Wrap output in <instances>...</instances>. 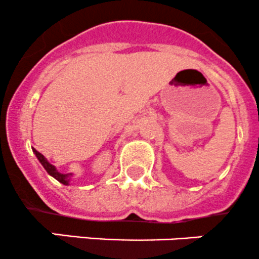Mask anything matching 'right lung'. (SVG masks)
<instances>
[{
	"mask_svg": "<svg viewBox=\"0 0 259 259\" xmlns=\"http://www.w3.org/2000/svg\"><path fill=\"white\" fill-rule=\"evenodd\" d=\"M32 151H33V154H35V155H36V158L38 159V161H40V163H41V165H42L44 168H45V170L48 171L50 176L54 177V178L56 179L57 182L61 183V184L70 185V180H71L72 173H69V174L60 173V171L56 169V166L52 165L51 163H49V160L45 158V156L42 155V154L38 153V151L36 150V149H33V148H32Z\"/></svg>",
	"mask_w": 259,
	"mask_h": 259,
	"instance_id": "right-lung-1",
	"label": "right lung"
}]
</instances>
